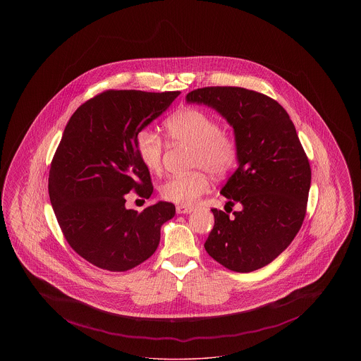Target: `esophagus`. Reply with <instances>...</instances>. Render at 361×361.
<instances>
[{
	"label": "esophagus",
	"instance_id": "34e87169",
	"mask_svg": "<svg viewBox=\"0 0 361 361\" xmlns=\"http://www.w3.org/2000/svg\"><path fill=\"white\" fill-rule=\"evenodd\" d=\"M176 211L177 214H189L193 211V207L192 206H177L176 207Z\"/></svg>",
	"mask_w": 361,
	"mask_h": 361
}]
</instances>
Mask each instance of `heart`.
<instances>
[{
	"label": "heart",
	"mask_w": 361,
	"mask_h": 361,
	"mask_svg": "<svg viewBox=\"0 0 361 361\" xmlns=\"http://www.w3.org/2000/svg\"><path fill=\"white\" fill-rule=\"evenodd\" d=\"M164 128L171 143L192 149L190 168L197 169L184 176L169 177L161 184L159 193L168 202L181 206L195 203L209 189V178L204 170L219 178L231 172L238 162L237 139L222 131L219 121L202 109H181L165 121ZM135 147L149 172L162 171L164 142L159 135L142 130L135 137Z\"/></svg>",
	"instance_id": "heart-1"
}]
</instances>
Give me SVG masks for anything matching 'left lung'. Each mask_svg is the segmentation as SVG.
<instances>
[{
  "instance_id": "left-lung-1",
  "label": "left lung",
  "mask_w": 361,
  "mask_h": 361,
  "mask_svg": "<svg viewBox=\"0 0 361 361\" xmlns=\"http://www.w3.org/2000/svg\"><path fill=\"white\" fill-rule=\"evenodd\" d=\"M188 103L216 109L240 147L238 169L221 193L227 206L212 208L214 228L207 253L234 272H253L272 262L300 230L307 209L311 168L287 111L274 99L238 86H207L189 92Z\"/></svg>"
}]
</instances>
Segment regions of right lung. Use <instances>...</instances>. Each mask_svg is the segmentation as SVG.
I'll use <instances>...</instances> for the list:
<instances>
[{"label":"right lung","mask_w":361,"mask_h":361,"mask_svg":"<svg viewBox=\"0 0 361 361\" xmlns=\"http://www.w3.org/2000/svg\"><path fill=\"white\" fill-rule=\"evenodd\" d=\"M178 94L109 89L80 105L65 127L50 166L49 195L71 249L97 268L126 272L152 257L161 226L176 214L168 202L140 212L127 209L126 195L152 196L135 137Z\"/></svg>","instance_id":"1"}]
</instances>
